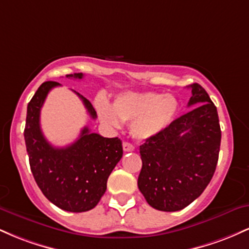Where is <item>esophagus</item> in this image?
<instances>
[{
	"instance_id": "1",
	"label": "esophagus",
	"mask_w": 249,
	"mask_h": 249,
	"mask_svg": "<svg viewBox=\"0 0 249 249\" xmlns=\"http://www.w3.org/2000/svg\"><path fill=\"white\" fill-rule=\"evenodd\" d=\"M123 150H124L125 152H131V151L134 150V146L132 144H130V142H123Z\"/></svg>"
}]
</instances>
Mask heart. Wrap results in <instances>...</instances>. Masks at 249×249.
<instances>
[{"mask_svg":"<svg viewBox=\"0 0 249 249\" xmlns=\"http://www.w3.org/2000/svg\"><path fill=\"white\" fill-rule=\"evenodd\" d=\"M180 104L176 96L159 92H123L116 96L113 105L104 97L96 99L99 121L110 128L122 127L123 122H131L133 138L148 141L171 126L179 113Z\"/></svg>","mask_w":249,"mask_h":249,"instance_id":"b5f03b06","label":"heart"}]
</instances>
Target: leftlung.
<instances>
[{
    "instance_id": "obj_1",
    "label": "left lung",
    "mask_w": 249,
    "mask_h": 249,
    "mask_svg": "<svg viewBox=\"0 0 249 249\" xmlns=\"http://www.w3.org/2000/svg\"><path fill=\"white\" fill-rule=\"evenodd\" d=\"M196 107L164 132L139 147L138 187L150 206L176 212L193 202L210 184L218 164L221 130L218 111L198 83L190 85Z\"/></svg>"
}]
</instances>
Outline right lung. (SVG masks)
Masks as SVG:
<instances>
[{"label": "right lung", "instance_id": "right-lung-1", "mask_svg": "<svg viewBox=\"0 0 249 249\" xmlns=\"http://www.w3.org/2000/svg\"><path fill=\"white\" fill-rule=\"evenodd\" d=\"M67 77L82 79L83 73ZM59 85L57 82H44L28 104L25 146L31 172L47 199L68 212H87L98 204L107 191L108 176L123 157L122 141L118 137L104 138L91 133L85 126L71 145L53 146L42 132L39 116L49 91ZM76 95L95 119L97 113L92 104L78 92Z\"/></svg>", "mask_w": 249, "mask_h": 249}]
</instances>
